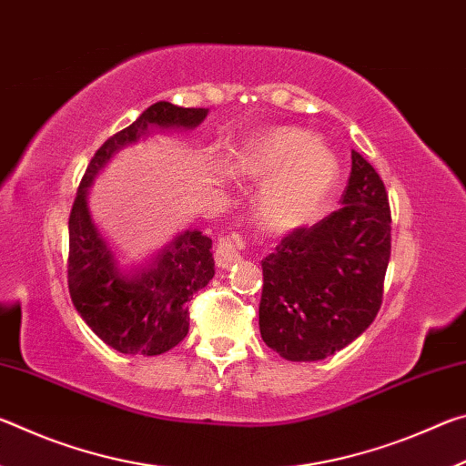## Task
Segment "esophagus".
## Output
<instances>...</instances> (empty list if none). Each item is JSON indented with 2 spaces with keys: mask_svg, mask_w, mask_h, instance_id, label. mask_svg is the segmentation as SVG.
<instances>
[{
  "mask_svg": "<svg viewBox=\"0 0 466 466\" xmlns=\"http://www.w3.org/2000/svg\"><path fill=\"white\" fill-rule=\"evenodd\" d=\"M240 247H242V242H240V238H236V236H232V238L222 236V238H219L216 252H214L216 265L219 267V269H228V267H232L234 263L240 261Z\"/></svg>",
  "mask_w": 466,
  "mask_h": 466,
  "instance_id": "1",
  "label": "esophagus"
}]
</instances>
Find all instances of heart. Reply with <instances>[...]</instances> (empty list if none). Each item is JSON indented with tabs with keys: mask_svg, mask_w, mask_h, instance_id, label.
I'll use <instances>...</instances> for the list:
<instances>
[{
	"mask_svg": "<svg viewBox=\"0 0 466 466\" xmlns=\"http://www.w3.org/2000/svg\"><path fill=\"white\" fill-rule=\"evenodd\" d=\"M228 168L234 177L267 178L257 211L273 232L312 222L341 177L337 156L314 133L298 127L252 133L236 146Z\"/></svg>",
	"mask_w": 466,
	"mask_h": 466,
	"instance_id": "obj_1",
	"label": "heart"
}]
</instances>
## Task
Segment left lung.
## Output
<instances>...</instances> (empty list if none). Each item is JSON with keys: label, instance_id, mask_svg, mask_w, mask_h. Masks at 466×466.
<instances>
[{"label": "left lung", "instance_id": "obj_1", "mask_svg": "<svg viewBox=\"0 0 466 466\" xmlns=\"http://www.w3.org/2000/svg\"><path fill=\"white\" fill-rule=\"evenodd\" d=\"M390 208L382 178L358 152L341 208L298 228L265 257L261 337L289 361H319L364 333L382 304Z\"/></svg>", "mask_w": 466, "mask_h": 466}]
</instances>
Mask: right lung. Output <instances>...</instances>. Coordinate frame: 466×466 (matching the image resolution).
<instances>
[{
  "instance_id": "1",
  "label": "right lung",
  "mask_w": 466,
  "mask_h": 466,
  "mask_svg": "<svg viewBox=\"0 0 466 466\" xmlns=\"http://www.w3.org/2000/svg\"><path fill=\"white\" fill-rule=\"evenodd\" d=\"M209 108L156 102L129 127L108 137L86 168L69 214V296L94 335L129 356H160L188 333V302L214 278L211 238L199 230L177 234L144 265L125 269L88 208L90 187L123 147L162 131H191Z\"/></svg>"
}]
</instances>
